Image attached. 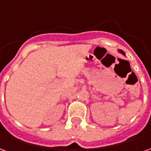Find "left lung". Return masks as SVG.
I'll return each mask as SVG.
<instances>
[{
    "label": "left lung",
    "instance_id": "obj_1",
    "mask_svg": "<svg viewBox=\"0 0 151 151\" xmlns=\"http://www.w3.org/2000/svg\"><path fill=\"white\" fill-rule=\"evenodd\" d=\"M119 52H120V53H122V54H123V55H124V51H122V50H119Z\"/></svg>",
    "mask_w": 151,
    "mask_h": 151
}]
</instances>
